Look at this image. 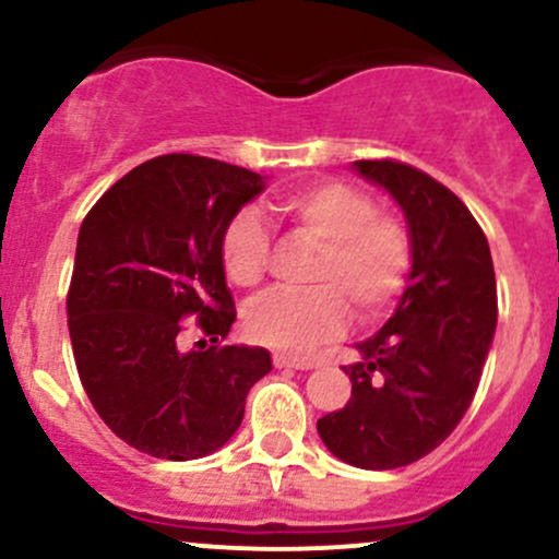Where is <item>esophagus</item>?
Wrapping results in <instances>:
<instances>
[{"mask_svg": "<svg viewBox=\"0 0 559 559\" xmlns=\"http://www.w3.org/2000/svg\"><path fill=\"white\" fill-rule=\"evenodd\" d=\"M275 369H297V371H310L316 369V360L312 358H292V355H273Z\"/></svg>", "mask_w": 559, "mask_h": 559, "instance_id": "34e87169", "label": "esophagus"}]
</instances>
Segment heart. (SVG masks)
Returning a JSON list of instances; mask_svg holds the SVG:
<instances>
[{
	"label": "heart",
	"mask_w": 559,
	"mask_h": 559,
	"mask_svg": "<svg viewBox=\"0 0 559 559\" xmlns=\"http://www.w3.org/2000/svg\"><path fill=\"white\" fill-rule=\"evenodd\" d=\"M270 212L321 243L305 294L270 292L247 310L251 340L302 353L316 342L340 334L347 321V305L358 321L384 316L408 281L411 233L403 219L377 214L369 193L347 182H316L270 201ZM270 254L267 233L254 212H238L219 243L225 275L236 286H257L265 275Z\"/></svg>",
	"instance_id": "heart-1"
}]
</instances>
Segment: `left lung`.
<instances>
[{
    "instance_id": "1",
    "label": "left lung",
    "mask_w": 559,
    "mask_h": 559,
    "mask_svg": "<svg viewBox=\"0 0 559 559\" xmlns=\"http://www.w3.org/2000/svg\"><path fill=\"white\" fill-rule=\"evenodd\" d=\"M406 217V292L377 334L345 366L353 395L318 419L323 445L360 469H395L438 449L477 392L496 316L488 238L467 206L425 171L397 162H353Z\"/></svg>"
}]
</instances>
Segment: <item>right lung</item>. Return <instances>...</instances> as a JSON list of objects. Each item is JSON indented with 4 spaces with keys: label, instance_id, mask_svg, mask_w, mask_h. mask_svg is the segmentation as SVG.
I'll use <instances>...</instances> for the list:
<instances>
[{
    "label": "right lung",
    "instance_id": "obj_1",
    "mask_svg": "<svg viewBox=\"0 0 559 559\" xmlns=\"http://www.w3.org/2000/svg\"><path fill=\"white\" fill-rule=\"evenodd\" d=\"M265 177L169 153L114 182L84 217L69 289L79 379L127 445L169 462L210 456L241 427L265 347L182 349L180 318L212 342L236 321L219 243Z\"/></svg>",
    "mask_w": 559,
    "mask_h": 559
}]
</instances>
